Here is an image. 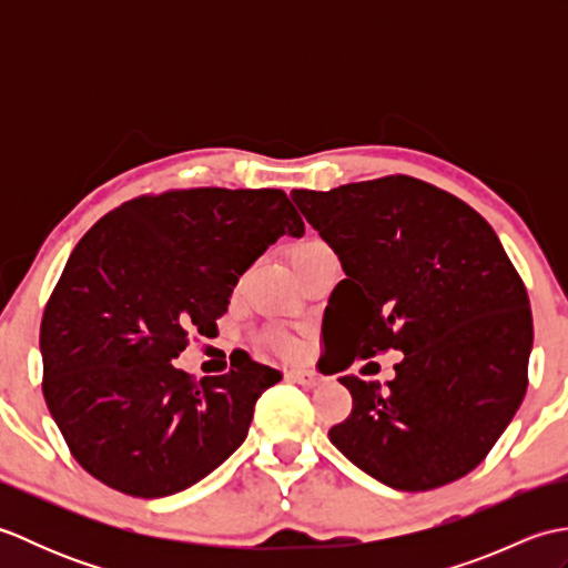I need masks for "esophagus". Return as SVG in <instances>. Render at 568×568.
I'll use <instances>...</instances> for the list:
<instances>
[{
  "mask_svg": "<svg viewBox=\"0 0 568 568\" xmlns=\"http://www.w3.org/2000/svg\"><path fill=\"white\" fill-rule=\"evenodd\" d=\"M287 378L305 385V388H315V385H320V376L315 371H307V368H293L287 371Z\"/></svg>",
  "mask_w": 568,
  "mask_h": 568,
  "instance_id": "obj_1",
  "label": "esophagus"
}]
</instances>
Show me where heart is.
I'll list each match as a JSON object with an SVG mask.
<instances>
[{"instance_id": "1", "label": "heart", "mask_w": 568, "mask_h": 568, "mask_svg": "<svg viewBox=\"0 0 568 568\" xmlns=\"http://www.w3.org/2000/svg\"><path fill=\"white\" fill-rule=\"evenodd\" d=\"M324 251H329V246L324 244L322 239H305V241H300V244H295V246L291 248V261H293V265H303L305 261L320 256V253H324ZM268 342H271V346L277 348V352H281V354H295V352H297V342L293 339L291 334L273 332V334L268 336Z\"/></svg>"}]
</instances>
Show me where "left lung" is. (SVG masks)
<instances>
[{"label":"left lung","mask_w":568,"mask_h":568,"mask_svg":"<svg viewBox=\"0 0 568 568\" xmlns=\"http://www.w3.org/2000/svg\"><path fill=\"white\" fill-rule=\"evenodd\" d=\"M291 197L346 273L322 320L334 371L403 354L385 385L339 378L354 409L332 444L397 490L466 476L527 390L532 310L500 239L466 202L409 175Z\"/></svg>","instance_id":"1"}]
</instances>
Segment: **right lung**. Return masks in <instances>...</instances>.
<instances>
[{
  "label": "right lung",
  "mask_w": 568,
  "mask_h": 568,
  "mask_svg": "<svg viewBox=\"0 0 568 568\" xmlns=\"http://www.w3.org/2000/svg\"><path fill=\"white\" fill-rule=\"evenodd\" d=\"M305 224L283 190L195 187L104 214L72 248L41 322L43 397L70 454L119 493L195 486L246 439L281 371L246 352L224 376L173 366L210 336L239 275Z\"/></svg>",
  "instance_id": "obj_1"
}]
</instances>
